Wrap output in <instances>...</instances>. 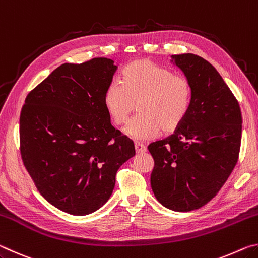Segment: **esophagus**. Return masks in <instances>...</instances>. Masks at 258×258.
<instances>
[{
  "mask_svg": "<svg viewBox=\"0 0 258 258\" xmlns=\"http://www.w3.org/2000/svg\"><path fill=\"white\" fill-rule=\"evenodd\" d=\"M135 151H137V154H143V152H146L147 149L146 147L142 145V143H139V142H135Z\"/></svg>",
  "mask_w": 258,
  "mask_h": 258,
  "instance_id": "obj_1",
  "label": "esophagus"
}]
</instances>
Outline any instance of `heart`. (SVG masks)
<instances>
[{
  "mask_svg": "<svg viewBox=\"0 0 258 258\" xmlns=\"http://www.w3.org/2000/svg\"><path fill=\"white\" fill-rule=\"evenodd\" d=\"M192 98L187 78L149 60L127 64L120 83L111 82L103 95L106 110L115 125L127 121L138 107L139 115L124 128L127 137L150 140L160 131L173 133L180 127L189 112Z\"/></svg>",
  "mask_w": 258,
  "mask_h": 258,
  "instance_id": "obj_1",
  "label": "heart"
}]
</instances>
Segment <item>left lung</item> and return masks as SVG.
<instances>
[{
  "label": "left lung",
  "instance_id": "8db88e82",
  "mask_svg": "<svg viewBox=\"0 0 258 258\" xmlns=\"http://www.w3.org/2000/svg\"><path fill=\"white\" fill-rule=\"evenodd\" d=\"M192 89L189 112L175 132L152 142L150 183L157 200L175 212H190L215 197L238 161L242 117L239 102L207 60L172 55Z\"/></svg>",
  "mask_w": 258,
  "mask_h": 258
}]
</instances>
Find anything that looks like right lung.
I'll return each instance as SVG.
<instances>
[{
    "label": "right lung",
    "instance_id": "1",
    "mask_svg": "<svg viewBox=\"0 0 258 258\" xmlns=\"http://www.w3.org/2000/svg\"><path fill=\"white\" fill-rule=\"evenodd\" d=\"M117 66L94 58L63 63L30 91L20 112V154L51 205L87 215L110 198L134 143L110 123L103 103Z\"/></svg>",
    "mask_w": 258,
    "mask_h": 258
}]
</instances>
